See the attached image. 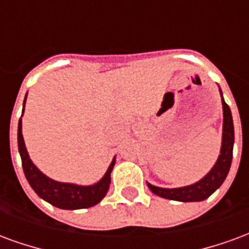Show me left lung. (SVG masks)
I'll return each instance as SVG.
<instances>
[{
	"instance_id": "obj_1",
	"label": "left lung",
	"mask_w": 249,
	"mask_h": 249,
	"mask_svg": "<svg viewBox=\"0 0 249 249\" xmlns=\"http://www.w3.org/2000/svg\"><path fill=\"white\" fill-rule=\"evenodd\" d=\"M221 94V90H220ZM221 104H223V140H221V148L217 161L213 168L209 171L201 180L192 185L181 188H160L155 187L148 183V187L152 192L160 196V197L168 198V200H176V201H203L208 198L212 193L220 188L224 183L227 175L230 172L231 162H232V152H233V141H235V130H233V121H232V113L230 107L225 104L224 98L221 96Z\"/></svg>"
}]
</instances>
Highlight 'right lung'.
Masks as SVG:
<instances>
[{"label":"right lung","mask_w":249,"mask_h":249,"mask_svg":"<svg viewBox=\"0 0 249 249\" xmlns=\"http://www.w3.org/2000/svg\"><path fill=\"white\" fill-rule=\"evenodd\" d=\"M26 100V97H25ZM24 100V107H25ZM24 113V110H22ZM22 116V114H21ZM22 123L18 121V151L22 161V168L26 180L29 181L30 187L41 198H44L52 205L61 209H82L89 208L98 204L108 192L110 185V173L114 167L116 159L112 160L108 171L105 172L104 178L98 183L93 185H77L71 183H60L52 180L30 160L26 146H25L24 137H22Z\"/></svg>","instance_id":"1"}]
</instances>
